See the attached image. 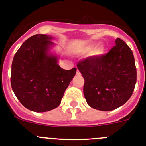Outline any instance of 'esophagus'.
<instances>
[{"mask_svg":"<svg viewBox=\"0 0 146 146\" xmlns=\"http://www.w3.org/2000/svg\"><path fill=\"white\" fill-rule=\"evenodd\" d=\"M76 75H80V72L77 70V72H76Z\"/></svg>","mask_w":146,"mask_h":146,"instance_id":"34e87169","label":"esophagus"}]
</instances>
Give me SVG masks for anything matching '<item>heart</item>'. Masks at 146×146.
Masks as SVG:
<instances>
[{"mask_svg":"<svg viewBox=\"0 0 146 146\" xmlns=\"http://www.w3.org/2000/svg\"><path fill=\"white\" fill-rule=\"evenodd\" d=\"M84 51L86 52H91L93 57H101L106 54V46L103 45H97V44H91L85 47Z\"/></svg>","mask_w":146,"mask_h":146,"instance_id":"1","label":"heart"}]
</instances>
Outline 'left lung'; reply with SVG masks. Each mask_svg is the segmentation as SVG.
<instances>
[{"mask_svg":"<svg viewBox=\"0 0 146 146\" xmlns=\"http://www.w3.org/2000/svg\"><path fill=\"white\" fill-rule=\"evenodd\" d=\"M84 78V94L90 107L102 111L118 108L133 93L137 81L135 58L121 39L101 57H91L77 65Z\"/></svg>","mask_w":146,"mask_h":146,"instance_id":"obj_1","label":"left lung"}]
</instances>
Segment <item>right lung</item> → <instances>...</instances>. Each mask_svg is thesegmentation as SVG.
Returning <instances> with one entry per match:
<instances>
[{"instance_id":"add662e5","label":"right lung","mask_w":146,"mask_h":146,"mask_svg":"<svg viewBox=\"0 0 146 146\" xmlns=\"http://www.w3.org/2000/svg\"><path fill=\"white\" fill-rule=\"evenodd\" d=\"M54 38L36 34L22 44L11 65V84L19 102L28 110L42 113L58 107L76 68L64 70L59 56L52 53Z\"/></svg>"}]
</instances>
